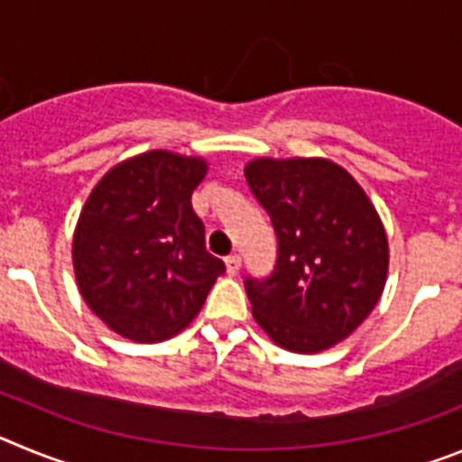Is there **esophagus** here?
Masks as SVG:
<instances>
[{"label": "esophagus", "instance_id": "obj_1", "mask_svg": "<svg viewBox=\"0 0 462 462\" xmlns=\"http://www.w3.org/2000/svg\"><path fill=\"white\" fill-rule=\"evenodd\" d=\"M224 263H226L228 275H238V271H240V256L238 254L226 256V259H224Z\"/></svg>", "mask_w": 462, "mask_h": 462}]
</instances>
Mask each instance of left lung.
I'll return each instance as SVG.
<instances>
[{
  "instance_id": "left-lung-1",
  "label": "left lung",
  "mask_w": 462,
  "mask_h": 462,
  "mask_svg": "<svg viewBox=\"0 0 462 462\" xmlns=\"http://www.w3.org/2000/svg\"><path fill=\"white\" fill-rule=\"evenodd\" d=\"M245 180L271 217L275 268L245 280L256 324L289 352L317 354L373 312L389 273V240L352 175L328 159H252Z\"/></svg>"
}]
</instances>
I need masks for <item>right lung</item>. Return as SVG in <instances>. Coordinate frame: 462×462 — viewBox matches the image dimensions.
<instances>
[{"mask_svg": "<svg viewBox=\"0 0 462 462\" xmlns=\"http://www.w3.org/2000/svg\"><path fill=\"white\" fill-rule=\"evenodd\" d=\"M201 157L150 150L97 182L73 234L80 296L110 330L162 342L191 324L224 263L206 250L191 194Z\"/></svg>", "mask_w": 462, "mask_h": 462, "instance_id": "add662e5", "label": "right lung"}]
</instances>
